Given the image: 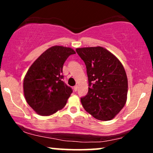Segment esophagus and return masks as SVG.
I'll return each mask as SVG.
<instances>
[{
    "instance_id": "esophagus-1",
    "label": "esophagus",
    "mask_w": 153,
    "mask_h": 153,
    "mask_svg": "<svg viewBox=\"0 0 153 153\" xmlns=\"http://www.w3.org/2000/svg\"><path fill=\"white\" fill-rule=\"evenodd\" d=\"M73 90H74V91H78V85H75V86L73 87Z\"/></svg>"
}]
</instances>
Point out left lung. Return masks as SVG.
I'll list each match as a JSON object with an SVG mask.
<instances>
[{
    "mask_svg": "<svg viewBox=\"0 0 153 153\" xmlns=\"http://www.w3.org/2000/svg\"><path fill=\"white\" fill-rule=\"evenodd\" d=\"M86 66L88 92L80 99L88 113L95 119L109 121L125 105L128 81L120 61L101 47L77 48Z\"/></svg>",
    "mask_w": 153,
    "mask_h": 153,
    "instance_id": "left-lung-1",
    "label": "left lung"
}]
</instances>
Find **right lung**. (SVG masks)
<instances>
[{"label":"right lung","instance_id":"obj_1","mask_svg":"<svg viewBox=\"0 0 153 153\" xmlns=\"http://www.w3.org/2000/svg\"><path fill=\"white\" fill-rule=\"evenodd\" d=\"M75 52L70 47L53 46L31 65L24 80L26 102L38 114L50 116L62 109L73 93L62 81L63 65Z\"/></svg>","mask_w":153,"mask_h":153}]
</instances>
